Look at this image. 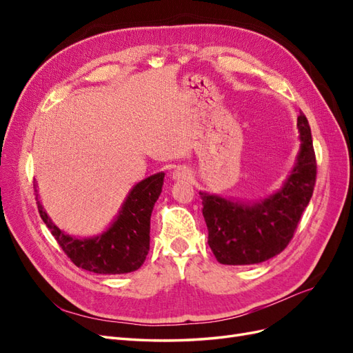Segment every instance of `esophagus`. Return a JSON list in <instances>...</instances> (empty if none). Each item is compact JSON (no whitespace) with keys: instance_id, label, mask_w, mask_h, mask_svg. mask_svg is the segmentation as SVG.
<instances>
[{"instance_id":"esophagus-1","label":"esophagus","mask_w":353,"mask_h":353,"mask_svg":"<svg viewBox=\"0 0 353 353\" xmlns=\"http://www.w3.org/2000/svg\"><path fill=\"white\" fill-rule=\"evenodd\" d=\"M190 170L185 166H178L176 169H174L172 172V179L175 181H183V179H188L190 178Z\"/></svg>"}]
</instances>
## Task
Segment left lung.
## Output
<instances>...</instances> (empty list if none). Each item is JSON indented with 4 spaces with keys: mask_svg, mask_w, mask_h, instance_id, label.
<instances>
[{
    "mask_svg": "<svg viewBox=\"0 0 353 353\" xmlns=\"http://www.w3.org/2000/svg\"><path fill=\"white\" fill-rule=\"evenodd\" d=\"M301 148L281 188L265 199L241 201L200 191L209 237L219 263L253 265L281 253L314 193L316 162L311 128L303 113L297 117Z\"/></svg>",
    "mask_w": 353,
    "mask_h": 353,
    "instance_id": "obj_1",
    "label": "left lung"
}]
</instances>
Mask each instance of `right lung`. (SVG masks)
<instances>
[{"mask_svg": "<svg viewBox=\"0 0 353 353\" xmlns=\"http://www.w3.org/2000/svg\"><path fill=\"white\" fill-rule=\"evenodd\" d=\"M163 172L147 176L135 184L103 232L92 237H77L60 230L48 216L37 194L39 215L70 261L95 274H128L144 263L150 250V218L163 187Z\"/></svg>", "mask_w": 353, "mask_h": 353, "instance_id": "add662e5", "label": "right lung"}]
</instances>
